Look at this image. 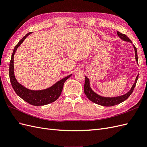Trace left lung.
<instances>
[{
	"mask_svg": "<svg viewBox=\"0 0 147 147\" xmlns=\"http://www.w3.org/2000/svg\"><path fill=\"white\" fill-rule=\"evenodd\" d=\"M117 34L118 35V37L121 38L122 40L130 42L131 43H132L131 40L125 34H121V32H118V31H117ZM133 45V47H134V51H135V59H136L137 64H138L137 48L134 45ZM84 77H85V83H84V92L85 93V94L88 98L95 104L102 105V106L110 107V106H113V105L121 103V102L126 100L128 97L130 96V95L132 94V92H133V90H134V89L136 86L138 78H139V75H137V76L136 78L134 83L132 84L130 90L121 96H117V97H112L102 96L98 94H97V93L93 91L92 90V88H91L90 80H89V78L86 76H84Z\"/></svg>",
	"mask_w": 147,
	"mask_h": 147,
	"instance_id": "1",
	"label": "left lung"
}]
</instances>
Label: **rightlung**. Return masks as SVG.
Segmentation results:
<instances>
[{"mask_svg":"<svg viewBox=\"0 0 147 147\" xmlns=\"http://www.w3.org/2000/svg\"><path fill=\"white\" fill-rule=\"evenodd\" d=\"M31 33L32 32H29L26 34L15 47L10 63L9 77L13 90L16 93V94L20 96L22 99L32 105H45L55 102L59 98L62 90H63L65 82L72 76V74L69 75L68 76L61 79V80L57 82L50 88L42 90H31L25 88L20 83L18 82L14 74V64H13L14 63H13L14 55L18 48L21 45V43L23 42L26 37L29 36Z\"/></svg>","mask_w":147,"mask_h":147,"instance_id":"1","label":"right lung"}]
</instances>
